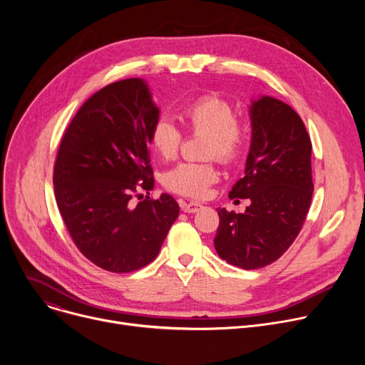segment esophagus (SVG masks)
<instances>
[{"label":"esophagus","instance_id":"obj_1","mask_svg":"<svg viewBox=\"0 0 365 365\" xmlns=\"http://www.w3.org/2000/svg\"><path fill=\"white\" fill-rule=\"evenodd\" d=\"M180 207L185 213H197L198 210L202 207V204L197 201H180Z\"/></svg>","mask_w":365,"mask_h":365}]
</instances>
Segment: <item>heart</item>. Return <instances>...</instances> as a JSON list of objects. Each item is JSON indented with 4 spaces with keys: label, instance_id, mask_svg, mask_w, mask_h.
Here are the masks:
<instances>
[{
    "label": "heart",
    "instance_id": "heart-1",
    "mask_svg": "<svg viewBox=\"0 0 365 365\" xmlns=\"http://www.w3.org/2000/svg\"><path fill=\"white\" fill-rule=\"evenodd\" d=\"M180 121L190 133H207V157L219 158L223 163L234 161L244 148L245 134L237 120L234 106L217 94H205L186 105L180 112ZM182 131L165 118L153 123L149 142L158 155L165 160H175L182 145ZM219 180V171L213 164L182 163L168 170L164 186L171 192L202 198L210 186Z\"/></svg>",
    "mask_w": 365,
    "mask_h": 365
}]
</instances>
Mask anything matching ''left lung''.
I'll use <instances>...</instances> for the list:
<instances>
[{"label": "left lung", "mask_w": 365, "mask_h": 365, "mask_svg": "<svg viewBox=\"0 0 365 365\" xmlns=\"http://www.w3.org/2000/svg\"><path fill=\"white\" fill-rule=\"evenodd\" d=\"M252 143L244 178L229 198H248L244 213L217 208V255L242 269H259L279 259L297 238L309 212L314 183L312 143L297 112L262 96L252 102ZM238 201V200H237Z\"/></svg>", "instance_id": "left-lung-1"}]
</instances>
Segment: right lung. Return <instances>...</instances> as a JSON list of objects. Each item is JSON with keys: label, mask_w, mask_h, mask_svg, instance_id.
<instances>
[{"label": "right lung", "mask_w": 365, "mask_h": 365, "mask_svg": "<svg viewBox=\"0 0 365 365\" xmlns=\"http://www.w3.org/2000/svg\"><path fill=\"white\" fill-rule=\"evenodd\" d=\"M160 118L140 78L112 83L75 113L54 163V197L78 250L105 271L124 274L161 250L179 204L168 194L131 198L153 187L149 133Z\"/></svg>", "instance_id": "obj_1"}]
</instances>
